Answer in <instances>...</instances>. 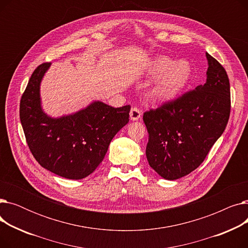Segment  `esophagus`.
Here are the masks:
<instances>
[{
    "mask_svg": "<svg viewBox=\"0 0 248 248\" xmlns=\"http://www.w3.org/2000/svg\"><path fill=\"white\" fill-rule=\"evenodd\" d=\"M141 115V112H140V109L138 108H132L131 109V112H129V116H131V120L133 121H138Z\"/></svg>",
    "mask_w": 248,
    "mask_h": 248,
    "instance_id": "obj_1",
    "label": "esophagus"
}]
</instances>
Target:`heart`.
I'll return each instance as SVG.
<instances>
[{
  "label": "heart",
  "mask_w": 248,
  "mask_h": 248,
  "mask_svg": "<svg viewBox=\"0 0 248 248\" xmlns=\"http://www.w3.org/2000/svg\"><path fill=\"white\" fill-rule=\"evenodd\" d=\"M151 73L154 76H161L153 87V95L166 100L175 97L183 88L190 74V66L186 61L175 62L162 56L154 60Z\"/></svg>",
  "instance_id": "obj_1"
}]
</instances>
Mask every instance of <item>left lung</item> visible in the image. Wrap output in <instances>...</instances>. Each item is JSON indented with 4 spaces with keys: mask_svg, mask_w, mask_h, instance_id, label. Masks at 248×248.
Instances as JSON below:
<instances>
[{
    "mask_svg": "<svg viewBox=\"0 0 248 248\" xmlns=\"http://www.w3.org/2000/svg\"><path fill=\"white\" fill-rule=\"evenodd\" d=\"M207 81L142 115L149 133L146 155L161 177L176 180L204 162L227 125L230 84L224 69L206 53Z\"/></svg>",
    "mask_w": 248,
    "mask_h": 248,
    "instance_id": "8db88e82",
    "label": "left lung"
}]
</instances>
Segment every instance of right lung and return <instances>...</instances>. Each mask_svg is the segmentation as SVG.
<instances>
[{
  "mask_svg": "<svg viewBox=\"0 0 248 248\" xmlns=\"http://www.w3.org/2000/svg\"><path fill=\"white\" fill-rule=\"evenodd\" d=\"M50 62L34 70L20 101V120L36 161L60 177L80 180L102 162L111 140L128 123L131 106L94 102L75 114L51 119L40 107L39 86Z\"/></svg>",
  "mask_w": 248,
  "mask_h": 248,
  "instance_id": "1",
  "label": "right lung"
}]
</instances>
